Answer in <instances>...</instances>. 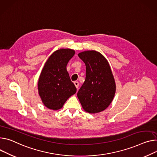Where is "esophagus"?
I'll return each mask as SVG.
<instances>
[{
  "label": "esophagus",
  "mask_w": 157,
  "mask_h": 157,
  "mask_svg": "<svg viewBox=\"0 0 157 157\" xmlns=\"http://www.w3.org/2000/svg\"><path fill=\"white\" fill-rule=\"evenodd\" d=\"M74 85L75 86L76 88L78 89V86H79V83H78V82L75 81V82H74Z\"/></svg>",
  "instance_id": "1"
}]
</instances>
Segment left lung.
Wrapping results in <instances>:
<instances>
[{"mask_svg":"<svg viewBox=\"0 0 157 157\" xmlns=\"http://www.w3.org/2000/svg\"><path fill=\"white\" fill-rule=\"evenodd\" d=\"M86 66V77L77 93L83 110L90 114L104 111L112 102L116 93V83L106 58L95 50L78 54Z\"/></svg>","mask_w":157,"mask_h":157,"instance_id":"8db88e82","label":"left lung"}]
</instances>
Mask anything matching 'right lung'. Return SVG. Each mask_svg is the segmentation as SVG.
I'll return each instance as SVG.
<instances>
[{
  "label": "right lung",
  "mask_w": 157,
  "mask_h": 157,
  "mask_svg": "<svg viewBox=\"0 0 157 157\" xmlns=\"http://www.w3.org/2000/svg\"><path fill=\"white\" fill-rule=\"evenodd\" d=\"M75 53L69 48L58 50L48 58L43 68L38 89L42 102L48 109H61L70 96L76 93L77 89L67 70V65Z\"/></svg>",
  "instance_id": "obj_1"
}]
</instances>
